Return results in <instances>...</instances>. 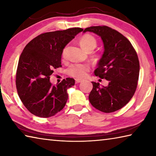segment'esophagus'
I'll use <instances>...</instances> for the list:
<instances>
[{
	"label": "esophagus",
	"mask_w": 156,
	"mask_h": 156,
	"mask_svg": "<svg viewBox=\"0 0 156 156\" xmlns=\"http://www.w3.org/2000/svg\"><path fill=\"white\" fill-rule=\"evenodd\" d=\"M81 82H82L81 79H78V78L76 79V83H81Z\"/></svg>",
	"instance_id": "esophagus-1"
}]
</instances>
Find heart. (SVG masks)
<instances>
[{
	"instance_id": "1",
	"label": "heart",
	"mask_w": 156,
	"mask_h": 156,
	"mask_svg": "<svg viewBox=\"0 0 156 156\" xmlns=\"http://www.w3.org/2000/svg\"><path fill=\"white\" fill-rule=\"evenodd\" d=\"M80 46L87 51H91L94 50L97 45V43L96 39L93 36L89 34H85L80 38L79 41ZM66 55V49H63L62 56L63 58L65 57ZM90 69V67L87 64L84 63H76L70 65L68 69L69 75L72 76V77L78 78H83L86 76L87 73Z\"/></svg>"
}]
</instances>
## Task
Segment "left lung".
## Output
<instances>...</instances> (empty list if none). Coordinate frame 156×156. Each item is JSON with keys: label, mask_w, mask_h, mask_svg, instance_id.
I'll return each instance as SVG.
<instances>
[{"label": "left lung", "mask_w": 156, "mask_h": 156, "mask_svg": "<svg viewBox=\"0 0 156 156\" xmlns=\"http://www.w3.org/2000/svg\"><path fill=\"white\" fill-rule=\"evenodd\" d=\"M87 31L97 34L103 42V54L94 73L109 81L107 87L91 82L89 102L100 112H114L125 106L136 90L140 72L138 55L126 37L107 26H92L83 32Z\"/></svg>", "instance_id": "left-lung-1"}]
</instances>
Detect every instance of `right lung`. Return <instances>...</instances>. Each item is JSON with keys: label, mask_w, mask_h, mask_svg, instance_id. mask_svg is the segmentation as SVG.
Listing matches in <instances>:
<instances>
[{"label": "right lung", "mask_w": 156, "mask_h": 156, "mask_svg": "<svg viewBox=\"0 0 156 156\" xmlns=\"http://www.w3.org/2000/svg\"><path fill=\"white\" fill-rule=\"evenodd\" d=\"M83 31L75 27L42 34L23 49L18 64L16 84L20 99L32 114L49 118L65 106L67 89L74 85V79H63L55 86L50 83V76L54 69L61 67L65 46Z\"/></svg>", "instance_id": "1"}]
</instances>
